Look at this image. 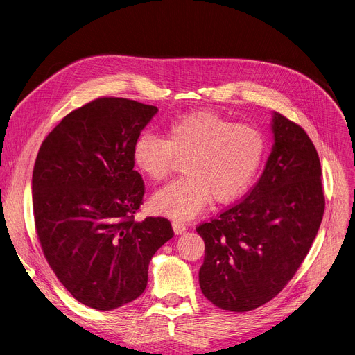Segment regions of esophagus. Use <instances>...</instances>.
I'll return each instance as SVG.
<instances>
[{
  "mask_svg": "<svg viewBox=\"0 0 355 355\" xmlns=\"http://www.w3.org/2000/svg\"><path fill=\"white\" fill-rule=\"evenodd\" d=\"M173 230H174V234H175V235H181V234L185 232L187 227H185V225H184L182 222H180V220H173Z\"/></svg>",
  "mask_w": 355,
  "mask_h": 355,
  "instance_id": "esophagus-1",
  "label": "esophagus"
}]
</instances>
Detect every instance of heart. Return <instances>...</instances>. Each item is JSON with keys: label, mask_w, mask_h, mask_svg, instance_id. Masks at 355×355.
<instances>
[{"label": "heart", "mask_w": 355, "mask_h": 355, "mask_svg": "<svg viewBox=\"0 0 355 355\" xmlns=\"http://www.w3.org/2000/svg\"><path fill=\"white\" fill-rule=\"evenodd\" d=\"M166 139L143 133L133 144V163L154 182L164 181L175 159H184V177L151 198L155 212L175 219L197 216L212 198L228 204L242 197L266 151L261 128L232 123L211 110L180 116L167 123Z\"/></svg>", "instance_id": "1"}]
</instances>
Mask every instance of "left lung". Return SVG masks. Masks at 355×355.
Instances as JSON below:
<instances>
[{
	"label": "left lung",
	"instance_id": "obj_1",
	"mask_svg": "<svg viewBox=\"0 0 355 355\" xmlns=\"http://www.w3.org/2000/svg\"><path fill=\"white\" fill-rule=\"evenodd\" d=\"M275 144L246 197L197 227L205 242L200 286L216 307L249 311L292 279L324 214L317 150L303 128L273 113Z\"/></svg>",
	"mask_w": 355,
	"mask_h": 355
}]
</instances>
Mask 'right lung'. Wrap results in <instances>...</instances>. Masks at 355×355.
<instances>
[{"label":"right lung","mask_w":355,"mask_h":355,"mask_svg":"<svg viewBox=\"0 0 355 355\" xmlns=\"http://www.w3.org/2000/svg\"><path fill=\"white\" fill-rule=\"evenodd\" d=\"M157 112L130 99H94L62 119L35 159L34 219L46 262L96 310L136 300L151 257L174 236L163 216L135 220L146 188L133 144Z\"/></svg>","instance_id":"right-lung-1"}]
</instances>
